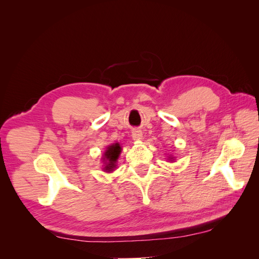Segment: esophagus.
Here are the masks:
<instances>
[{
  "mask_svg": "<svg viewBox=\"0 0 259 259\" xmlns=\"http://www.w3.org/2000/svg\"><path fill=\"white\" fill-rule=\"evenodd\" d=\"M132 137L136 142H140V140H143V132L140 130H134L132 132Z\"/></svg>",
  "mask_w": 259,
  "mask_h": 259,
  "instance_id": "1",
  "label": "esophagus"
}]
</instances>
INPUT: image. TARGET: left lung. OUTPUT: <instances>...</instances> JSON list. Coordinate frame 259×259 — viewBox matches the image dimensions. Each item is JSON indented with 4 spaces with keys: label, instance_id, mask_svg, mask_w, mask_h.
I'll list each match as a JSON object with an SVG mask.
<instances>
[{
    "label": "left lung",
    "instance_id": "1",
    "mask_svg": "<svg viewBox=\"0 0 259 259\" xmlns=\"http://www.w3.org/2000/svg\"><path fill=\"white\" fill-rule=\"evenodd\" d=\"M171 159H173V158H171Z\"/></svg>",
    "mask_w": 259,
    "mask_h": 259
}]
</instances>
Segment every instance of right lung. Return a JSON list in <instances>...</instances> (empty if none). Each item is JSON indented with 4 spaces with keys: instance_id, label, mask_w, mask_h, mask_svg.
<instances>
[{
    "instance_id": "1",
    "label": "right lung",
    "mask_w": 259,
    "mask_h": 259,
    "mask_svg": "<svg viewBox=\"0 0 259 259\" xmlns=\"http://www.w3.org/2000/svg\"><path fill=\"white\" fill-rule=\"evenodd\" d=\"M122 151V148L119 143L112 144L111 146L107 147L106 151L104 153V158L103 162H105V167L104 170L107 171V173H110V171H113L115 168V164L117 159H119L120 153Z\"/></svg>"
}]
</instances>
